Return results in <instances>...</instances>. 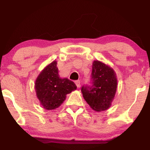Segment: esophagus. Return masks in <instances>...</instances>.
<instances>
[{"instance_id":"34e87169","label":"esophagus","mask_w":150,"mask_h":150,"mask_svg":"<svg viewBox=\"0 0 150 150\" xmlns=\"http://www.w3.org/2000/svg\"><path fill=\"white\" fill-rule=\"evenodd\" d=\"M75 84H76V85L77 86V87H79L80 85H81V81H75Z\"/></svg>"}]
</instances>
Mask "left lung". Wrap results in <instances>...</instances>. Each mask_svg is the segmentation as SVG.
<instances>
[{"mask_svg":"<svg viewBox=\"0 0 150 150\" xmlns=\"http://www.w3.org/2000/svg\"><path fill=\"white\" fill-rule=\"evenodd\" d=\"M92 85L81 89L84 99L92 109L97 112L107 110L111 106L117 87L114 69L100 61L92 65Z\"/></svg>","mask_w":150,"mask_h":150,"instance_id":"8db88e82","label":"left lung"}]
</instances>
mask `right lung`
<instances>
[{"label":"right lung","mask_w":150,"mask_h":150,"mask_svg":"<svg viewBox=\"0 0 150 150\" xmlns=\"http://www.w3.org/2000/svg\"><path fill=\"white\" fill-rule=\"evenodd\" d=\"M52 61L41 71L35 83V89L40 104L46 110L59 107L66 98L67 94L76 89V85L67 78L61 79Z\"/></svg>","instance_id":"right-lung-1"}]
</instances>
